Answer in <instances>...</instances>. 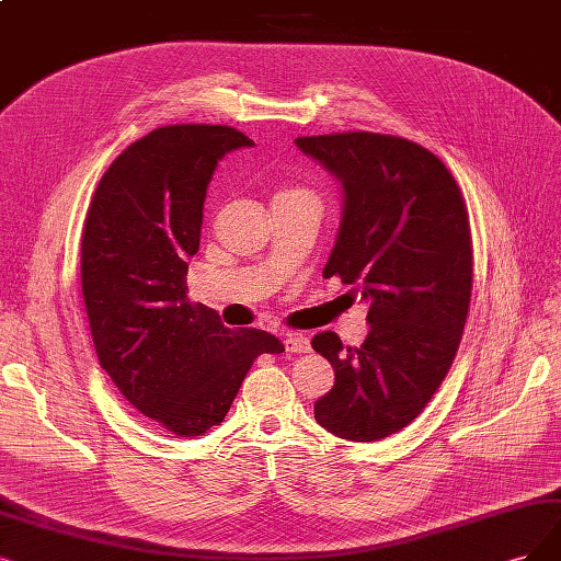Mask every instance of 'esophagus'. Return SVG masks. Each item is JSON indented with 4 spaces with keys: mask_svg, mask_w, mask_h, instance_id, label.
<instances>
[{
    "mask_svg": "<svg viewBox=\"0 0 561 561\" xmlns=\"http://www.w3.org/2000/svg\"><path fill=\"white\" fill-rule=\"evenodd\" d=\"M284 348H286V354H307L309 337L300 335V333H288L284 337Z\"/></svg>",
    "mask_w": 561,
    "mask_h": 561,
    "instance_id": "obj_1",
    "label": "esophagus"
}]
</instances>
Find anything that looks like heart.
Masks as SVG:
<instances>
[{
    "instance_id": "1",
    "label": "heart",
    "mask_w": 561,
    "mask_h": 561,
    "mask_svg": "<svg viewBox=\"0 0 561 561\" xmlns=\"http://www.w3.org/2000/svg\"><path fill=\"white\" fill-rule=\"evenodd\" d=\"M288 194H298V192H288ZM298 196H302V194H298Z\"/></svg>"
}]
</instances>
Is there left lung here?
<instances>
[{"label":"left lung","mask_w":561,"mask_h":561,"mask_svg":"<svg viewBox=\"0 0 561 561\" xmlns=\"http://www.w3.org/2000/svg\"><path fill=\"white\" fill-rule=\"evenodd\" d=\"M340 184L342 215L323 277L367 302L358 348L319 333L312 348L335 369L314 404L321 427L379 442L407 427L442 386L471 300V233L458 184L421 145L348 131L296 138Z\"/></svg>","instance_id":"1"}]
</instances>
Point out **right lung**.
Here are the masks:
<instances>
[{"label":"right lung","mask_w":561,"mask_h":561,"mask_svg":"<svg viewBox=\"0 0 561 561\" xmlns=\"http://www.w3.org/2000/svg\"><path fill=\"white\" fill-rule=\"evenodd\" d=\"M254 140L221 124H175L131 142L103 173L80 247L99 365L142 416L178 437L219 425L261 354L282 342L226 328L186 300L217 163Z\"/></svg>","instance_id":"right-lung-1"}]
</instances>
